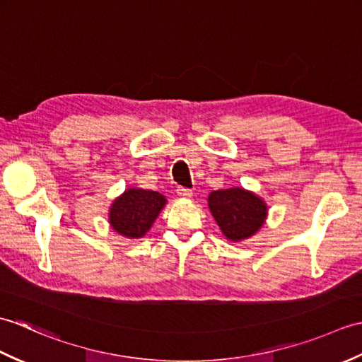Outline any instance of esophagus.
<instances>
[{"instance_id":"obj_1","label":"esophagus","mask_w":362,"mask_h":362,"mask_svg":"<svg viewBox=\"0 0 362 362\" xmlns=\"http://www.w3.org/2000/svg\"><path fill=\"white\" fill-rule=\"evenodd\" d=\"M175 193H177V196L182 197V199H189L191 196H193V189H189V188H183V187H179V188L175 189Z\"/></svg>"}]
</instances>
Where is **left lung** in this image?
<instances>
[{"instance_id":"left-lung-1","label":"left lung","mask_w":362,"mask_h":362,"mask_svg":"<svg viewBox=\"0 0 362 362\" xmlns=\"http://www.w3.org/2000/svg\"><path fill=\"white\" fill-rule=\"evenodd\" d=\"M209 209L222 235L232 243L249 240L267 219L264 199L243 187L211 191Z\"/></svg>"}]
</instances>
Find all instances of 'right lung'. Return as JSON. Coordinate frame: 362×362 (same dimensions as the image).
<instances>
[{"mask_svg":"<svg viewBox=\"0 0 362 362\" xmlns=\"http://www.w3.org/2000/svg\"><path fill=\"white\" fill-rule=\"evenodd\" d=\"M166 202V197L157 191L127 188L110 204L109 224L118 235L140 240L149 232Z\"/></svg>","mask_w":362,"mask_h":362,"instance_id":"right-lung-1","label":"right lung"}]
</instances>
